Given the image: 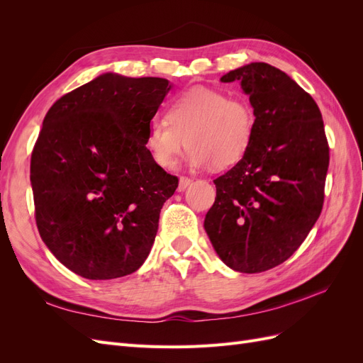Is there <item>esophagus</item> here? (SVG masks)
Instances as JSON below:
<instances>
[{"mask_svg":"<svg viewBox=\"0 0 363 363\" xmlns=\"http://www.w3.org/2000/svg\"><path fill=\"white\" fill-rule=\"evenodd\" d=\"M191 184H192V180H191V179H188V177H180L177 191H179V192H183L186 188H189Z\"/></svg>","mask_w":363,"mask_h":363,"instance_id":"obj_1","label":"esophagus"}]
</instances>
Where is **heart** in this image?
<instances>
[{"mask_svg":"<svg viewBox=\"0 0 363 363\" xmlns=\"http://www.w3.org/2000/svg\"><path fill=\"white\" fill-rule=\"evenodd\" d=\"M255 133V108L245 98L194 87L169 104L167 119L150 124L145 148L152 162L164 169L177 164L188 144L192 167L212 163L216 169H225L247 156Z\"/></svg>","mask_w":363,"mask_h":363,"instance_id":"1","label":"heart"}]
</instances>
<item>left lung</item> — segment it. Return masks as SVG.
Masks as SVG:
<instances>
[{"label": "left lung", "instance_id": "obj_1", "mask_svg": "<svg viewBox=\"0 0 363 363\" xmlns=\"http://www.w3.org/2000/svg\"><path fill=\"white\" fill-rule=\"evenodd\" d=\"M221 82L250 96L256 133L247 156L213 180L204 230L228 268L255 274L289 259L320 218L328 145L320 108L288 74L255 62Z\"/></svg>", "mask_w": 363, "mask_h": 363}]
</instances>
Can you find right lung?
Returning <instances> with one entry per match:
<instances>
[{
	"label": "right lung",
	"mask_w": 363,
	"mask_h": 363,
	"mask_svg": "<svg viewBox=\"0 0 363 363\" xmlns=\"http://www.w3.org/2000/svg\"><path fill=\"white\" fill-rule=\"evenodd\" d=\"M167 79L98 75L52 104L31 155L39 235L89 280L128 276L148 257L179 179L152 162L145 136Z\"/></svg>",
	"instance_id": "add662e5"
}]
</instances>
